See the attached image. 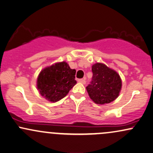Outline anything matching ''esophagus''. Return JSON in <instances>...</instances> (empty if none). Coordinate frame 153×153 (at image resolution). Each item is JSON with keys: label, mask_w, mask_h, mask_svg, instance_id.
Returning a JSON list of instances; mask_svg holds the SVG:
<instances>
[{"label": "esophagus", "mask_w": 153, "mask_h": 153, "mask_svg": "<svg viewBox=\"0 0 153 153\" xmlns=\"http://www.w3.org/2000/svg\"><path fill=\"white\" fill-rule=\"evenodd\" d=\"M79 82H80V83H82V84H85V82H86V81H85V79H79V80H78Z\"/></svg>", "instance_id": "esophagus-1"}]
</instances>
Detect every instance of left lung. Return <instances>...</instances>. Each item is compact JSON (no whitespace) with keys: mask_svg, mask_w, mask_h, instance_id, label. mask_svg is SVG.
Here are the masks:
<instances>
[{"mask_svg":"<svg viewBox=\"0 0 153 153\" xmlns=\"http://www.w3.org/2000/svg\"><path fill=\"white\" fill-rule=\"evenodd\" d=\"M92 82L86 87L90 99L95 104H106L114 101L121 92L122 82L117 71L102 63L92 66Z\"/></svg>","mask_w":153,"mask_h":153,"instance_id":"obj_1","label":"left lung"}]
</instances>
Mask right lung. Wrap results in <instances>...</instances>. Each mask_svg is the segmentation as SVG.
Instances as JSON below:
<instances>
[{"label": "right lung", "instance_id": "1", "mask_svg": "<svg viewBox=\"0 0 153 153\" xmlns=\"http://www.w3.org/2000/svg\"><path fill=\"white\" fill-rule=\"evenodd\" d=\"M75 69L65 61L44 68L38 75L36 88L41 95L51 102L59 101L67 95L77 82Z\"/></svg>", "mask_w": 153, "mask_h": 153}]
</instances>
